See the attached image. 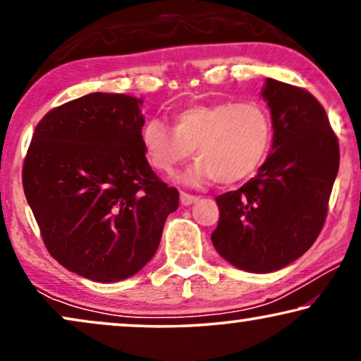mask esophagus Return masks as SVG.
<instances>
[{
    "label": "esophagus",
    "mask_w": 361,
    "mask_h": 361,
    "mask_svg": "<svg viewBox=\"0 0 361 361\" xmlns=\"http://www.w3.org/2000/svg\"><path fill=\"white\" fill-rule=\"evenodd\" d=\"M197 200H199V197L197 195H190V194H187V192H180V204L182 205H185V207L192 205Z\"/></svg>",
    "instance_id": "obj_1"
}]
</instances>
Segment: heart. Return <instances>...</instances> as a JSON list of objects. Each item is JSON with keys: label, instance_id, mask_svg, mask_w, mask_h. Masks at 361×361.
Segmentation results:
<instances>
[{"label": "heart", "instance_id": "b5f03b06", "mask_svg": "<svg viewBox=\"0 0 361 361\" xmlns=\"http://www.w3.org/2000/svg\"><path fill=\"white\" fill-rule=\"evenodd\" d=\"M140 140L147 162L171 174L192 149L199 157L180 180L220 184L243 180L261 166L273 140L269 111L258 102L197 103L176 113L174 130L161 118H151L141 128Z\"/></svg>", "mask_w": 361, "mask_h": 361}]
</instances>
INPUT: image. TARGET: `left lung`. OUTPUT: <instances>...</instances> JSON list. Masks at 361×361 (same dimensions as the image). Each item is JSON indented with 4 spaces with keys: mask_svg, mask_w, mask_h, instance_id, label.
I'll return each mask as SVG.
<instances>
[{
    "mask_svg": "<svg viewBox=\"0 0 361 361\" xmlns=\"http://www.w3.org/2000/svg\"><path fill=\"white\" fill-rule=\"evenodd\" d=\"M261 97L273 121L271 152L253 179L215 199L220 220L212 243L235 268L264 274L317 240L340 152L327 113L307 90L266 78Z\"/></svg>",
    "mask_w": 361,
    "mask_h": 361,
    "instance_id": "8db88e82",
    "label": "left lung"
}]
</instances>
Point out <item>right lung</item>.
Segmentation results:
<instances>
[{
	"mask_svg": "<svg viewBox=\"0 0 361 361\" xmlns=\"http://www.w3.org/2000/svg\"><path fill=\"white\" fill-rule=\"evenodd\" d=\"M142 100L88 93L39 121L23 187L49 253L97 283L131 278L159 246L179 192L146 161Z\"/></svg>",
	"mask_w": 361,
	"mask_h": 361,
	"instance_id": "right-lung-1",
	"label": "right lung"
}]
</instances>
